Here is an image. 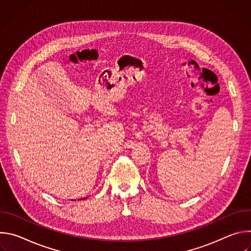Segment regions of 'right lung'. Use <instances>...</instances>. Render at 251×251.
Here are the masks:
<instances>
[{"label":"right lung","instance_id":"1","mask_svg":"<svg viewBox=\"0 0 251 251\" xmlns=\"http://www.w3.org/2000/svg\"><path fill=\"white\" fill-rule=\"evenodd\" d=\"M84 199H86V198H83V199H79L78 201H81V200H84Z\"/></svg>","mask_w":251,"mask_h":251}]
</instances>
